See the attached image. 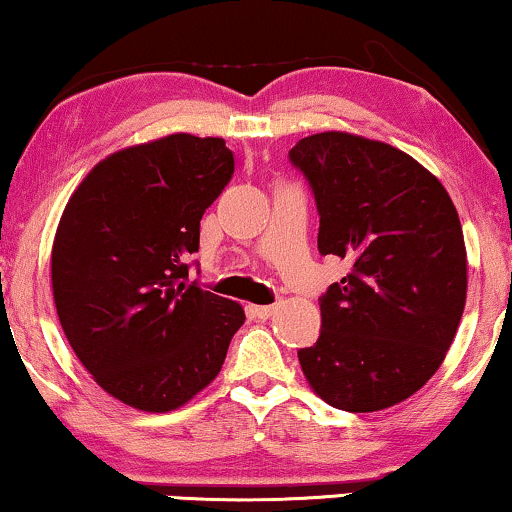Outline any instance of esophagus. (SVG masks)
<instances>
[{
  "mask_svg": "<svg viewBox=\"0 0 512 512\" xmlns=\"http://www.w3.org/2000/svg\"><path fill=\"white\" fill-rule=\"evenodd\" d=\"M247 312L256 319H270L275 312V305H249Z\"/></svg>",
  "mask_w": 512,
  "mask_h": 512,
  "instance_id": "1",
  "label": "esophagus"
}]
</instances>
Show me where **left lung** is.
<instances>
[{
	"instance_id": "8db88e82",
	"label": "left lung",
	"mask_w": 512,
	"mask_h": 512,
	"mask_svg": "<svg viewBox=\"0 0 512 512\" xmlns=\"http://www.w3.org/2000/svg\"><path fill=\"white\" fill-rule=\"evenodd\" d=\"M319 212V254L352 263L319 298L321 333L298 352L328 405L375 412L431 380L466 305V247L443 184L408 153L349 132L289 151Z\"/></svg>"
}]
</instances>
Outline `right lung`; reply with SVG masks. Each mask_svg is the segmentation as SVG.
I'll return each mask as SVG.
<instances>
[{
	"label": "right lung",
	"instance_id": "right-lung-1",
	"mask_svg": "<svg viewBox=\"0 0 512 512\" xmlns=\"http://www.w3.org/2000/svg\"><path fill=\"white\" fill-rule=\"evenodd\" d=\"M233 172L223 139L179 132L111 153L62 212L51 254L62 331L95 382L130 408L191 401L244 324L240 305L188 284L186 263Z\"/></svg>",
	"mask_w": 512,
	"mask_h": 512
}]
</instances>
